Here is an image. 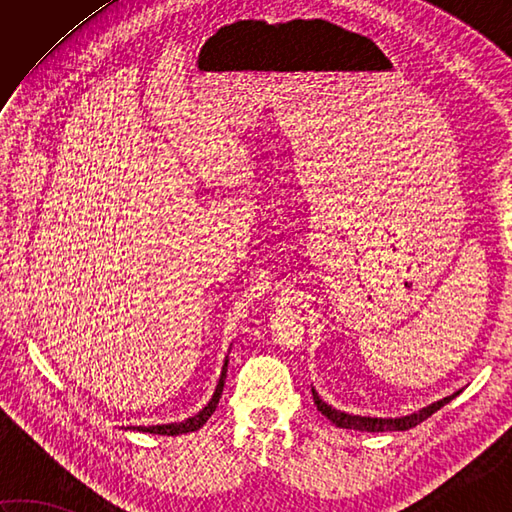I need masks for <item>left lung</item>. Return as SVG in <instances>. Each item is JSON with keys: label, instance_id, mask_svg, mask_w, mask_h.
Returning a JSON list of instances; mask_svg holds the SVG:
<instances>
[{"label": "left lung", "instance_id": "obj_1", "mask_svg": "<svg viewBox=\"0 0 512 512\" xmlns=\"http://www.w3.org/2000/svg\"><path fill=\"white\" fill-rule=\"evenodd\" d=\"M460 391H455V394L442 398L438 402H433V405L424 407L416 413H411V416H402V418H369V416H352V413H345V411H339L334 409L332 405H328V402H323L319 398L317 391L312 389V396H314V405H317V409L323 413L325 418H328L330 422H334L336 427L341 429H354V431H369V433H383V431H407L411 427H416V424H420L422 420H427L431 413H436L438 409H442L447 402H451L455 396H458Z\"/></svg>", "mask_w": 512, "mask_h": 512}]
</instances>
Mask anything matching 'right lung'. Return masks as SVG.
<instances>
[{
	"label": "right lung",
	"mask_w": 512,
	"mask_h": 512,
	"mask_svg": "<svg viewBox=\"0 0 512 512\" xmlns=\"http://www.w3.org/2000/svg\"><path fill=\"white\" fill-rule=\"evenodd\" d=\"M226 367H228V358L224 361L222 367V376L217 380V387H215V394L209 400V405H206L200 413H195L193 418H187L182 422H171V424H154V427H134L136 431H143V433H156V436H182V433H191V431H198L202 424L211 418V413L215 411L217 402L222 398V389H224V378H226Z\"/></svg>",
	"instance_id": "right-lung-1"
}]
</instances>
